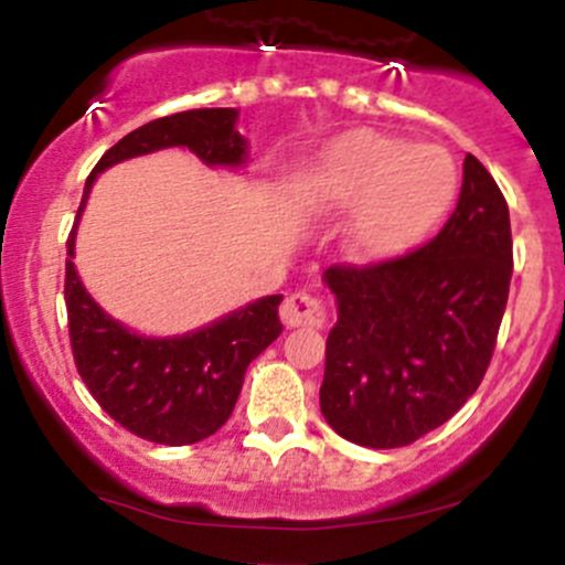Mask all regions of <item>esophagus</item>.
Wrapping results in <instances>:
<instances>
[{
    "mask_svg": "<svg viewBox=\"0 0 565 565\" xmlns=\"http://www.w3.org/2000/svg\"><path fill=\"white\" fill-rule=\"evenodd\" d=\"M281 322L287 328H322L326 306L309 292H292L281 303Z\"/></svg>",
    "mask_w": 565,
    "mask_h": 565,
    "instance_id": "1",
    "label": "esophagus"
}]
</instances>
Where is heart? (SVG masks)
Returning <instances> with one entry per match:
<instances>
[{"mask_svg": "<svg viewBox=\"0 0 565 565\" xmlns=\"http://www.w3.org/2000/svg\"><path fill=\"white\" fill-rule=\"evenodd\" d=\"M456 193V166L430 146L353 129L326 146L298 188L306 210L353 206L350 245L361 256H392L428 232Z\"/></svg>", "mask_w": 565, "mask_h": 565, "instance_id": "1", "label": "heart"}]
</instances>
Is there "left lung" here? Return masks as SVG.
I'll return each instance as SVG.
<instances>
[{"instance_id":"8db88e82","label":"left lung","mask_w":565,"mask_h":565,"mask_svg":"<svg viewBox=\"0 0 565 565\" xmlns=\"http://www.w3.org/2000/svg\"><path fill=\"white\" fill-rule=\"evenodd\" d=\"M511 273L505 195L467 154L456 210L428 245L326 270L339 306L320 386L328 425L372 450L445 425L489 370Z\"/></svg>"}]
</instances>
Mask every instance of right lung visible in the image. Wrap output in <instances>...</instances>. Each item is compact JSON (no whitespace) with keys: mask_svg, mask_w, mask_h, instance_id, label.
I'll use <instances>...</instances> for the list:
<instances>
[{"mask_svg":"<svg viewBox=\"0 0 565 565\" xmlns=\"http://www.w3.org/2000/svg\"><path fill=\"white\" fill-rule=\"evenodd\" d=\"M234 120L237 109L232 107L188 109L149 120L120 137L87 177L76 223L93 179L129 157L188 146L206 166H243L245 140ZM76 223L65 239V309L71 353L87 392L120 428L154 445H195L221 430L232 416L248 364L281 333V295L256 300L188 337H137L104 315L82 287L71 262Z\"/></svg>","mask_w":565,"mask_h":565,"instance_id":"add662e5","label":"right lung"}]
</instances>
